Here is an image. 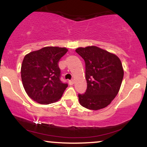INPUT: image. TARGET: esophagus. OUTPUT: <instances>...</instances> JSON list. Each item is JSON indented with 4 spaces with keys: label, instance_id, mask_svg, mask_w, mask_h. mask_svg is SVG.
<instances>
[{
    "label": "esophagus",
    "instance_id": "obj_1",
    "mask_svg": "<svg viewBox=\"0 0 147 147\" xmlns=\"http://www.w3.org/2000/svg\"><path fill=\"white\" fill-rule=\"evenodd\" d=\"M69 84H70V86L73 85V84H74V80H73V79H72V80L69 81Z\"/></svg>",
    "mask_w": 147,
    "mask_h": 147
}]
</instances>
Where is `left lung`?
I'll use <instances>...</instances> for the list:
<instances>
[{"label": "left lung", "instance_id": "1", "mask_svg": "<svg viewBox=\"0 0 147 147\" xmlns=\"http://www.w3.org/2000/svg\"><path fill=\"white\" fill-rule=\"evenodd\" d=\"M85 61L87 88L79 94V101L84 108L97 111L111 104L122 84L124 70L116 55L96 46L76 50Z\"/></svg>", "mask_w": 147, "mask_h": 147}]
</instances>
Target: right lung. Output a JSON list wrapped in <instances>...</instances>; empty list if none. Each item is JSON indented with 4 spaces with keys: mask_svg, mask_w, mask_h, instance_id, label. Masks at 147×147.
I'll list each match as a JSON object with an SVG mask.
<instances>
[{
    "mask_svg": "<svg viewBox=\"0 0 147 147\" xmlns=\"http://www.w3.org/2000/svg\"><path fill=\"white\" fill-rule=\"evenodd\" d=\"M67 52L65 48L45 47L25 55L21 79L25 92L34 101L49 104L61 97L68 84L61 81L58 62Z\"/></svg>",
    "mask_w": 147,
    "mask_h": 147,
    "instance_id": "1",
    "label": "right lung"
}]
</instances>
